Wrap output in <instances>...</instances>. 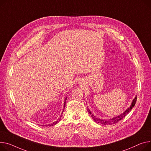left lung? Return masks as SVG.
<instances>
[{
  "instance_id": "1",
  "label": "left lung",
  "mask_w": 151,
  "mask_h": 151,
  "mask_svg": "<svg viewBox=\"0 0 151 151\" xmlns=\"http://www.w3.org/2000/svg\"><path fill=\"white\" fill-rule=\"evenodd\" d=\"M137 101V96H135V98L133 99L132 101L130 104V106L125 110V111L122 114H119L118 115H116V116H114L112 118H110V119H102V118H98L97 116H96L95 115H93V114L90 111V110L88 108L87 110H88V114L90 115V116H91L93 119V121L96 123H99L101 124H104V125H110V124H114L116 123L117 122H118L120 120L122 119L132 109V108L134 107L135 103Z\"/></svg>"
}]
</instances>
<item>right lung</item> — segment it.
Masks as SVG:
<instances>
[{"label": "right lung", "instance_id": "1", "mask_svg": "<svg viewBox=\"0 0 151 151\" xmlns=\"http://www.w3.org/2000/svg\"><path fill=\"white\" fill-rule=\"evenodd\" d=\"M67 98V97H66V98H65V100H64V109H63V112H62V114H63V112H64V108H65V103H66ZM61 116H62V115H61V116H60L59 118V119L57 120V121H56L55 122H54V123H51V124H47V125H45V126H55V125H56L57 123H59V119H61ZM42 126H44V125H42ZM44 126H45V125H44Z\"/></svg>", "mask_w": 151, "mask_h": 151}]
</instances>
